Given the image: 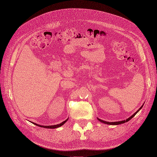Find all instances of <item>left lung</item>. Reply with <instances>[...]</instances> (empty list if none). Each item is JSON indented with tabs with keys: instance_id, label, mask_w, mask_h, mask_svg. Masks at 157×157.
<instances>
[{
	"instance_id": "1",
	"label": "left lung",
	"mask_w": 157,
	"mask_h": 157,
	"mask_svg": "<svg viewBox=\"0 0 157 157\" xmlns=\"http://www.w3.org/2000/svg\"><path fill=\"white\" fill-rule=\"evenodd\" d=\"M142 107H143V105L139 109L138 111L134 114H132L131 117H129V118H127L126 120H123V121H114V122H108V121H103V120H100V119H99V118H98V120H99V121H100L101 122H102V123H104V124H109V125H119V124H124V123H125V122H127V121H129L132 118H133L135 117V116L136 114V113L140 111V110L142 108Z\"/></svg>"
}]
</instances>
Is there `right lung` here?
<instances>
[{"mask_svg": "<svg viewBox=\"0 0 157 157\" xmlns=\"http://www.w3.org/2000/svg\"><path fill=\"white\" fill-rule=\"evenodd\" d=\"M67 120H68V119H67V120H66L65 121H63L62 123H61V124H57V125H49V126H48V125H47V126H43V125H38V124H35V123H33V124H35V125H37V126H39V127H44V128H47V129H54V128H57V127H61V125H63L64 124H65Z\"/></svg>", "mask_w": 157, "mask_h": 157, "instance_id": "right-lung-1", "label": "right lung"}]
</instances>
